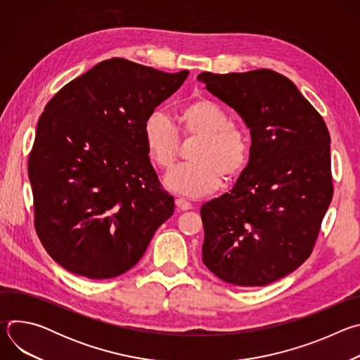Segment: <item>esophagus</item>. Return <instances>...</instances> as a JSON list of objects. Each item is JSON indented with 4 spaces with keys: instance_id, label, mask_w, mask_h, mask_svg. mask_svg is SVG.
<instances>
[{
    "instance_id": "esophagus-1",
    "label": "esophagus",
    "mask_w": 360,
    "mask_h": 360,
    "mask_svg": "<svg viewBox=\"0 0 360 360\" xmlns=\"http://www.w3.org/2000/svg\"><path fill=\"white\" fill-rule=\"evenodd\" d=\"M175 203H176V208H178L179 211H188V210L192 208V203H191L189 200H186L185 198H181V196L176 198Z\"/></svg>"
}]
</instances>
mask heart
<instances>
[{"label": "heart", "mask_w": 360, "mask_h": 360, "mask_svg": "<svg viewBox=\"0 0 360 360\" xmlns=\"http://www.w3.org/2000/svg\"><path fill=\"white\" fill-rule=\"evenodd\" d=\"M185 141L198 139L191 153L195 164L169 174L165 184L172 191L198 198L217 191L224 176L233 181L245 171L250 143L246 132L232 125L231 115L215 101L200 98L184 105L176 115ZM176 127L162 112H152L143 122L142 138L146 155L153 167L171 171L181 153Z\"/></svg>", "instance_id": "obj_1"}]
</instances>
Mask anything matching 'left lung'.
<instances>
[{"label":"left lung","instance_id":"obj_1","mask_svg":"<svg viewBox=\"0 0 360 360\" xmlns=\"http://www.w3.org/2000/svg\"><path fill=\"white\" fill-rule=\"evenodd\" d=\"M198 79L250 129L235 186L202 205V261L219 279L265 286L309 258L333 196L330 135L321 114L272 70Z\"/></svg>","mask_w":360,"mask_h":360}]
</instances>
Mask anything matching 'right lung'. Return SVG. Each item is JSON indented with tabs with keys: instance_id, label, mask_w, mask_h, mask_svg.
<instances>
[{
	"instance_id": "obj_1",
	"label": "right lung",
	"mask_w": 360,
	"mask_h": 360,
	"mask_svg": "<svg viewBox=\"0 0 360 360\" xmlns=\"http://www.w3.org/2000/svg\"><path fill=\"white\" fill-rule=\"evenodd\" d=\"M188 74L111 58L45 105L28 157L34 226L67 271L89 279L129 271L172 217L174 196L150 165L142 128Z\"/></svg>"
}]
</instances>
